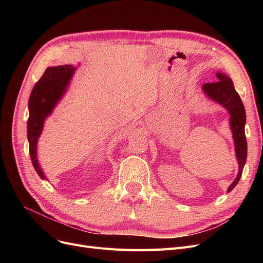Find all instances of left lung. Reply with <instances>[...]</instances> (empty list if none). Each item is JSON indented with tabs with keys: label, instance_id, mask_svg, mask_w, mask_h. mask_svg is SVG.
Segmentation results:
<instances>
[{
	"label": "left lung",
	"instance_id": "obj_1",
	"mask_svg": "<svg viewBox=\"0 0 263 263\" xmlns=\"http://www.w3.org/2000/svg\"><path fill=\"white\" fill-rule=\"evenodd\" d=\"M216 77L218 81L203 84V90L209 98L224 106L230 114V128L233 132L236 157L239 164L237 177L227 190V192H230L239 182L247 160V140L245 135L246 110L239 94L235 90L232 79L221 72H217Z\"/></svg>",
	"mask_w": 263,
	"mask_h": 263
}]
</instances>
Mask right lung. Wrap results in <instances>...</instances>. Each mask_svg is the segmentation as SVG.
<instances>
[{"instance_id": "obj_1", "label": "right lung", "mask_w": 263, "mask_h": 263, "mask_svg": "<svg viewBox=\"0 0 263 263\" xmlns=\"http://www.w3.org/2000/svg\"><path fill=\"white\" fill-rule=\"evenodd\" d=\"M74 70L76 68L71 65L47 68L29 97L27 121L29 155L36 172L44 180L47 178L37 160V140L43 132L45 119L52 113V109L67 91Z\"/></svg>"}]
</instances>
